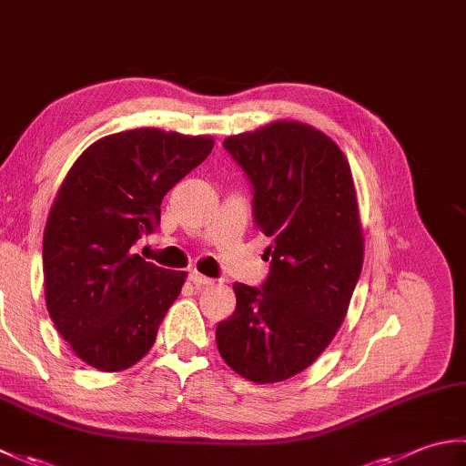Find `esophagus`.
Wrapping results in <instances>:
<instances>
[{"instance_id": "1", "label": "esophagus", "mask_w": 466, "mask_h": 466, "mask_svg": "<svg viewBox=\"0 0 466 466\" xmlns=\"http://www.w3.org/2000/svg\"><path fill=\"white\" fill-rule=\"evenodd\" d=\"M190 282L196 286V289H204V286L212 284V279H208V276L194 270V272H190Z\"/></svg>"}]
</instances>
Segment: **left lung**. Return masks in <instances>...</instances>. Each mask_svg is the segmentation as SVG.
<instances>
[{
  "mask_svg": "<svg viewBox=\"0 0 466 466\" xmlns=\"http://www.w3.org/2000/svg\"><path fill=\"white\" fill-rule=\"evenodd\" d=\"M224 147L254 186L272 266L262 289L234 284L216 344L242 379L280 382L319 359L349 312L364 260L352 172L334 140L294 120L228 136Z\"/></svg>",
  "mask_w": 466,
  "mask_h": 466,
  "instance_id": "obj_1",
  "label": "left lung"
}]
</instances>
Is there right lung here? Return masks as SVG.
Returning <instances> with one entry per match:
<instances>
[{
    "label": "right lung",
    "mask_w": 466,
    "mask_h": 466,
    "mask_svg": "<svg viewBox=\"0 0 466 466\" xmlns=\"http://www.w3.org/2000/svg\"><path fill=\"white\" fill-rule=\"evenodd\" d=\"M212 147V136L136 127L87 146L66 174L44 230L46 304L92 369L126 370L154 346L187 274L146 262L132 246Z\"/></svg>",
    "instance_id": "add662e5"
}]
</instances>
